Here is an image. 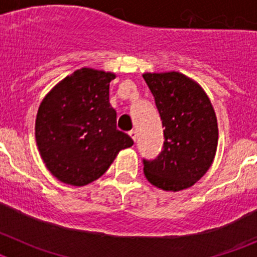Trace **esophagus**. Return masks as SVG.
<instances>
[{
	"label": "esophagus",
	"instance_id": "34e87169",
	"mask_svg": "<svg viewBox=\"0 0 257 257\" xmlns=\"http://www.w3.org/2000/svg\"><path fill=\"white\" fill-rule=\"evenodd\" d=\"M128 135L131 136V139H133L134 142H136V139H138V131H136V130H131L130 133H128Z\"/></svg>",
	"mask_w": 257,
	"mask_h": 257
}]
</instances>
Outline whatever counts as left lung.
Segmentation results:
<instances>
[{"instance_id":"8db88e82","label":"left lung","mask_w":257,"mask_h":257,"mask_svg":"<svg viewBox=\"0 0 257 257\" xmlns=\"http://www.w3.org/2000/svg\"><path fill=\"white\" fill-rule=\"evenodd\" d=\"M165 127L163 149L144 160V174L154 187L179 192L207 172L217 149V119L205 90L179 72L144 73Z\"/></svg>"}]
</instances>
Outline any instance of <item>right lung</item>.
Here are the masks:
<instances>
[{
	"label": "right lung",
	"mask_w": 257,
	"mask_h": 257,
	"mask_svg": "<svg viewBox=\"0 0 257 257\" xmlns=\"http://www.w3.org/2000/svg\"><path fill=\"white\" fill-rule=\"evenodd\" d=\"M114 73L81 68L44 97L36 118V142L47 170L61 183L83 187L99 179L133 139L117 130L109 103Z\"/></svg>",
	"instance_id": "right-lung-1"
}]
</instances>
